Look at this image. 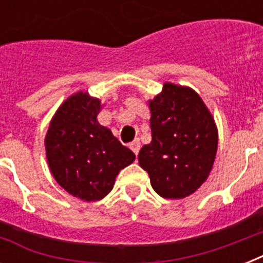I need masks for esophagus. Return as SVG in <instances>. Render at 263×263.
Returning <instances> with one entry per match:
<instances>
[{
    "label": "esophagus",
    "mask_w": 263,
    "mask_h": 263,
    "mask_svg": "<svg viewBox=\"0 0 263 263\" xmlns=\"http://www.w3.org/2000/svg\"><path fill=\"white\" fill-rule=\"evenodd\" d=\"M129 148H131L132 152H134V154H135V156H138V153H139V150H140L139 139L134 140L132 143H129Z\"/></svg>",
    "instance_id": "esophagus-1"
}]
</instances>
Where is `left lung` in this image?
<instances>
[{
	"mask_svg": "<svg viewBox=\"0 0 263 263\" xmlns=\"http://www.w3.org/2000/svg\"><path fill=\"white\" fill-rule=\"evenodd\" d=\"M148 107L152 142L140 148L139 165L158 195L185 198L212 172L218 147L214 117L195 90L169 82Z\"/></svg>",
	"mask_w": 263,
	"mask_h": 263,
	"instance_id": "left-lung-1",
	"label": "left lung"
}]
</instances>
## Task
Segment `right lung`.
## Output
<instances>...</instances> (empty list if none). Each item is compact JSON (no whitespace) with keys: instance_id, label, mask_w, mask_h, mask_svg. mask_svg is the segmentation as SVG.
Instances as JSON below:
<instances>
[{"instance_id":"obj_1","label":"right lung","mask_w":263,"mask_h":263,"mask_svg":"<svg viewBox=\"0 0 263 263\" xmlns=\"http://www.w3.org/2000/svg\"><path fill=\"white\" fill-rule=\"evenodd\" d=\"M101 99L87 91L68 97L55 110L45 136L46 160L55 181L86 202L103 199L135 154L98 123Z\"/></svg>"}]
</instances>
